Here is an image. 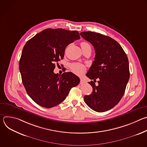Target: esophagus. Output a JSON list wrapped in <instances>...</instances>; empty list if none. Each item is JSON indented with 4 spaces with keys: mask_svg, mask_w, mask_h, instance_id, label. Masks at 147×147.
Segmentation results:
<instances>
[{
    "mask_svg": "<svg viewBox=\"0 0 147 147\" xmlns=\"http://www.w3.org/2000/svg\"><path fill=\"white\" fill-rule=\"evenodd\" d=\"M84 82H85L84 81L82 78H80V83H81V84H84Z\"/></svg>",
    "mask_w": 147,
    "mask_h": 147,
    "instance_id": "34e87169",
    "label": "esophagus"
}]
</instances>
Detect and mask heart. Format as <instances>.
I'll return each mask as SVG.
<instances>
[{
	"instance_id": "obj_1",
	"label": "heart",
	"mask_w": 147,
	"mask_h": 147,
	"mask_svg": "<svg viewBox=\"0 0 147 147\" xmlns=\"http://www.w3.org/2000/svg\"><path fill=\"white\" fill-rule=\"evenodd\" d=\"M81 46L82 48H88L90 47L91 48L90 44L87 42H82L81 44ZM71 69L73 71V73L77 75H81L84 73L86 71V67L85 65H84L81 63H73L71 65Z\"/></svg>"
}]
</instances>
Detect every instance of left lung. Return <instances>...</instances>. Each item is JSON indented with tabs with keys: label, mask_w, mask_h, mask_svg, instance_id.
Wrapping results in <instances>:
<instances>
[{
	"label": "left lung",
	"mask_w": 147,
	"mask_h": 147,
	"mask_svg": "<svg viewBox=\"0 0 147 147\" xmlns=\"http://www.w3.org/2000/svg\"><path fill=\"white\" fill-rule=\"evenodd\" d=\"M80 35L92 45L95 60L86 76L98 80L88 83L92 94L85 95L84 100L94 111L105 112L115 107L123 97L130 77L127 56L120 45L112 38L99 33L84 31Z\"/></svg>",
	"instance_id": "left-lung-1"
}]
</instances>
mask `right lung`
I'll use <instances>...</instances> for the list:
<instances>
[{"label":"right lung","mask_w":147,"mask_h":147,"mask_svg":"<svg viewBox=\"0 0 147 147\" xmlns=\"http://www.w3.org/2000/svg\"><path fill=\"white\" fill-rule=\"evenodd\" d=\"M80 38L77 31L47 28L24 45L19 69L27 94L39 105L47 108L57 105L80 83V78L71 72L61 76L53 72L67 46Z\"/></svg>","instance_id":"add662e5"}]
</instances>
